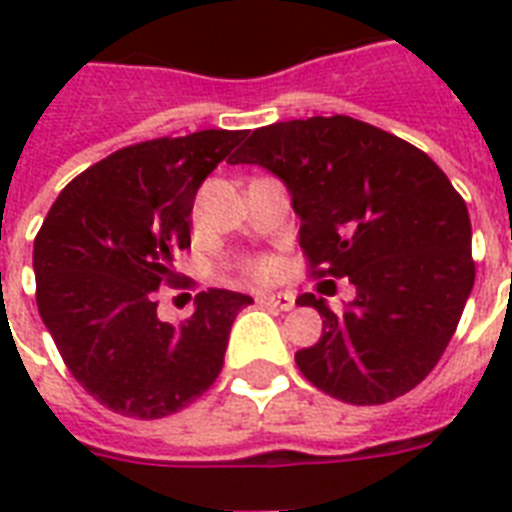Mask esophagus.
I'll list each match as a JSON object with an SVG mask.
<instances>
[{"mask_svg": "<svg viewBox=\"0 0 512 512\" xmlns=\"http://www.w3.org/2000/svg\"><path fill=\"white\" fill-rule=\"evenodd\" d=\"M260 305H271L276 311H292L295 308V297L287 295V292H273V295H260L257 297Z\"/></svg>", "mask_w": 512, "mask_h": 512, "instance_id": "34e87169", "label": "esophagus"}]
</instances>
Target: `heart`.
<instances>
[{"instance_id":"1","label":"heart","mask_w":512,"mask_h":512,"mask_svg":"<svg viewBox=\"0 0 512 512\" xmlns=\"http://www.w3.org/2000/svg\"><path fill=\"white\" fill-rule=\"evenodd\" d=\"M249 273H252V276H260V279H265V276H271L273 273V263L271 260H255V263L249 265Z\"/></svg>"}]
</instances>
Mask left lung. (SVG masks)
Segmentation results:
<instances>
[{
	"label": "left lung",
	"instance_id": "left-lung-1",
	"mask_svg": "<svg viewBox=\"0 0 512 512\" xmlns=\"http://www.w3.org/2000/svg\"><path fill=\"white\" fill-rule=\"evenodd\" d=\"M231 164L281 177L300 215L311 276L348 279L356 300L329 311L295 353L305 380L374 406L420 385L444 356L476 281L470 215L444 170L412 143L350 116H311L249 132Z\"/></svg>",
	"mask_w": 512,
	"mask_h": 512
}]
</instances>
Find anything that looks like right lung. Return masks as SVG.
<instances>
[{
  "label": "right lung",
  "mask_w": 512,
  "mask_h": 512,
  "mask_svg": "<svg viewBox=\"0 0 512 512\" xmlns=\"http://www.w3.org/2000/svg\"><path fill=\"white\" fill-rule=\"evenodd\" d=\"M244 130H201L119 148L60 191L34 239L36 305L74 380L111 412L162 420L223 369L231 324L252 297L196 295L183 324L156 316L191 247L193 199Z\"/></svg>",
  "instance_id": "right-lung-1"
}]
</instances>
